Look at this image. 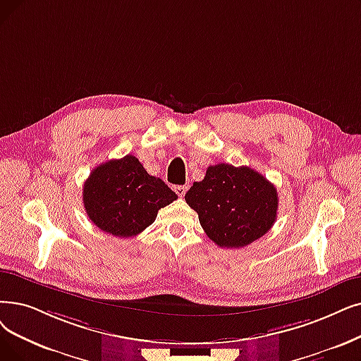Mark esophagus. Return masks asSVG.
Instances as JSON below:
<instances>
[{"label":"esophagus","mask_w":361,"mask_h":361,"mask_svg":"<svg viewBox=\"0 0 361 361\" xmlns=\"http://www.w3.org/2000/svg\"><path fill=\"white\" fill-rule=\"evenodd\" d=\"M174 190H176V193H177L180 197H183V196L185 195V192H187V185H176Z\"/></svg>","instance_id":"34e87169"}]
</instances>
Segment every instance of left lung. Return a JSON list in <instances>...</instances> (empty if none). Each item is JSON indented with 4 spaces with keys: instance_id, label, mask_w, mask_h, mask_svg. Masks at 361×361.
<instances>
[{
    "instance_id": "8db88e82",
    "label": "left lung",
    "mask_w": 361,
    "mask_h": 361,
    "mask_svg": "<svg viewBox=\"0 0 361 361\" xmlns=\"http://www.w3.org/2000/svg\"><path fill=\"white\" fill-rule=\"evenodd\" d=\"M202 228L219 247H243L267 233L277 218L274 184L249 166H208L184 196Z\"/></svg>"
}]
</instances>
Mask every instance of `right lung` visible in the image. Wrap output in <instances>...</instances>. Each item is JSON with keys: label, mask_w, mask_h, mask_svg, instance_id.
Masks as SVG:
<instances>
[{"label": "right lung", "mask_w": 361, "mask_h": 361, "mask_svg": "<svg viewBox=\"0 0 361 361\" xmlns=\"http://www.w3.org/2000/svg\"><path fill=\"white\" fill-rule=\"evenodd\" d=\"M177 197L161 178L149 176L133 154L92 169L82 189L88 218L116 238L137 236Z\"/></svg>", "instance_id": "1"}]
</instances>
